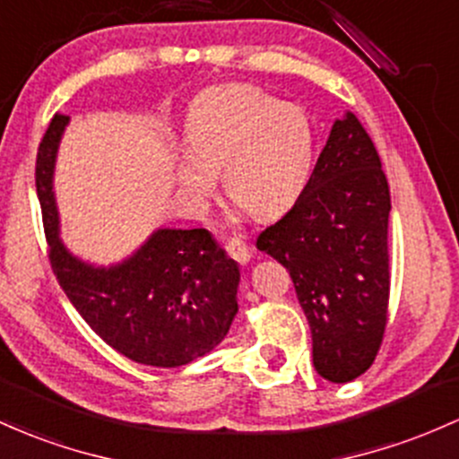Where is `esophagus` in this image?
<instances>
[{
	"label": "esophagus",
	"mask_w": 459,
	"mask_h": 459,
	"mask_svg": "<svg viewBox=\"0 0 459 459\" xmlns=\"http://www.w3.org/2000/svg\"><path fill=\"white\" fill-rule=\"evenodd\" d=\"M224 248H226V253H229L230 259H235L241 265H246L250 261V250H248V246L244 244V241L229 239V241H226Z\"/></svg>",
	"instance_id": "34e87169"
}]
</instances>
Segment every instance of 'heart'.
<instances>
[{
    "instance_id": "1",
    "label": "heart",
    "mask_w": 459,
    "mask_h": 459,
    "mask_svg": "<svg viewBox=\"0 0 459 459\" xmlns=\"http://www.w3.org/2000/svg\"><path fill=\"white\" fill-rule=\"evenodd\" d=\"M189 154L176 160V180L191 204L203 206L221 187L253 215H274L300 198L316 168L318 130L300 104L250 84L211 89L185 117Z\"/></svg>"
}]
</instances>
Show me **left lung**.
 <instances>
[{
  "mask_svg": "<svg viewBox=\"0 0 459 459\" xmlns=\"http://www.w3.org/2000/svg\"><path fill=\"white\" fill-rule=\"evenodd\" d=\"M390 187L359 119H335L309 185L256 248L290 272L314 342V366L349 384L375 361L387 322Z\"/></svg>",
  "mask_w": 459,
  "mask_h": 459,
  "instance_id": "1",
  "label": "left lung"
}]
</instances>
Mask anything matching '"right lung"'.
<instances>
[{"label":"right lung","mask_w":459,"mask_h":459,"mask_svg":"<svg viewBox=\"0 0 459 459\" xmlns=\"http://www.w3.org/2000/svg\"><path fill=\"white\" fill-rule=\"evenodd\" d=\"M69 117L54 115L37 154L49 264L84 322L137 364L178 368L224 340L238 316L239 265L204 229H156L133 255L95 265L60 239L54 168Z\"/></svg>","instance_id":"1"}]
</instances>
